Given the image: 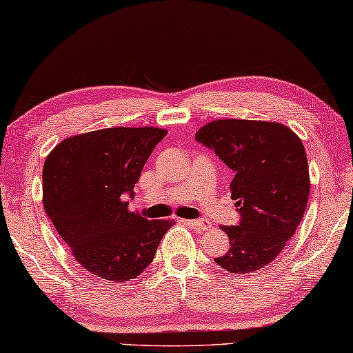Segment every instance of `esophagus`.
<instances>
[{"label":"esophagus","mask_w":353,"mask_h":353,"mask_svg":"<svg viewBox=\"0 0 353 353\" xmlns=\"http://www.w3.org/2000/svg\"><path fill=\"white\" fill-rule=\"evenodd\" d=\"M183 222L189 223L190 227L197 228L200 231H208V230H211V227H212V223L210 221H205V219H201V221H183Z\"/></svg>","instance_id":"esophagus-1"}]
</instances>
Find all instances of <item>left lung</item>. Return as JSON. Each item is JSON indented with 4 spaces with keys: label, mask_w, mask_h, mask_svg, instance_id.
<instances>
[{
    "label": "left lung",
    "mask_w": 353,
    "mask_h": 353,
    "mask_svg": "<svg viewBox=\"0 0 353 353\" xmlns=\"http://www.w3.org/2000/svg\"><path fill=\"white\" fill-rule=\"evenodd\" d=\"M234 170L231 199L239 225L221 230L230 248L216 263L231 274H250L280 255L305 214L310 172L300 137L283 123L264 120L219 119L195 132Z\"/></svg>",
    "instance_id": "8db88e82"
}]
</instances>
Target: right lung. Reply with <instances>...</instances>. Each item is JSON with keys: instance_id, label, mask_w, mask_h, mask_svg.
<instances>
[{"instance_id": "right-lung-1", "label": "right lung", "mask_w": 353, "mask_h": 353, "mask_svg": "<svg viewBox=\"0 0 353 353\" xmlns=\"http://www.w3.org/2000/svg\"><path fill=\"white\" fill-rule=\"evenodd\" d=\"M167 130L117 126L63 139L43 164V208L73 258L100 279L141 275L175 221H148L128 210L153 148Z\"/></svg>"}]
</instances>
